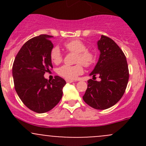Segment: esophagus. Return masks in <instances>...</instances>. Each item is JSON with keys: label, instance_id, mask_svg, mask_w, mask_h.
Returning <instances> with one entry per match:
<instances>
[{"label": "esophagus", "instance_id": "obj_1", "mask_svg": "<svg viewBox=\"0 0 146 146\" xmlns=\"http://www.w3.org/2000/svg\"><path fill=\"white\" fill-rule=\"evenodd\" d=\"M66 82H67V83H71V82H74V81H73V80H68V79H66Z\"/></svg>", "mask_w": 146, "mask_h": 146}]
</instances>
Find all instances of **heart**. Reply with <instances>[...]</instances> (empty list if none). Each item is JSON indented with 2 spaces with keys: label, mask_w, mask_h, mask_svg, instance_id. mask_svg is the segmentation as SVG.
I'll return each instance as SVG.
<instances>
[{
  "label": "heart",
  "mask_w": 146,
  "mask_h": 146,
  "mask_svg": "<svg viewBox=\"0 0 146 146\" xmlns=\"http://www.w3.org/2000/svg\"><path fill=\"white\" fill-rule=\"evenodd\" d=\"M65 48L69 52L76 53L74 66L64 65L58 68L57 73L61 77L68 80H75L83 73L84 65L86 67H90L95 64L97 60V54L92 50L87 48V46L80 39H73L66 42L64 44ZM50 57L53 63L58 64L63 60V56L59 48L54 47L51 49Z\"/></svg>",
  "instance_id": "1"
}]
</instances>
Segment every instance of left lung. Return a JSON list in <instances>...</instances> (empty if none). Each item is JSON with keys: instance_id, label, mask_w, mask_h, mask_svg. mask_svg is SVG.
I'll return each instance as SVG.
<instances>
[{"instance_id": "left-lung-1", "label": "left lung", "mask_w": 146, "mask_h": 146, "mask_svg": "<svg viewBox=\"0 0 146 146\" xmlns=\"http://www.w3.org/2000/svg\"><path fill=\"white\" fill-rule=\"evenodd\" d=\"M100 51L99 61L90 73L82 99L96 110H106L117 104L124 94L129 78L124 54L113 39L104 35L98 42ZM99 75L100 82L94 80Z\"/></svg>"}]
</instances>
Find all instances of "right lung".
Returning <instances> with one entry per match:
<instances>
[{
  "mask_svg": "<svg viewBox=\"0 0 146 146\" xmlns=\"http://www.w3.org/2000/svg\"><path fill=\"white\" fill-rule=\"evenodd\" d=\"M50 35H41L28 40L17 53L13 65L15 89L23 104L32 111L44 113L61 100L66 82L56 76L52 80L44 78L53 68L50 57L54 47Z\"/></svg>",
  "mask_w": 146,
  "mask_h": 146,
  "instance_id": "1",
  "label": "right lung"
}]
</instances>
